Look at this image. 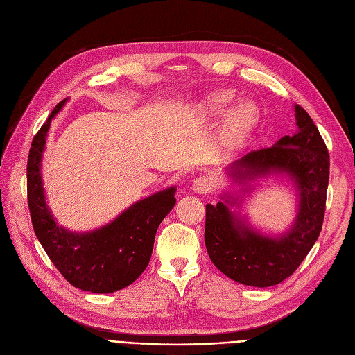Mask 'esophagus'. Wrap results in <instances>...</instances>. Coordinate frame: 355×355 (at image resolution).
Instances as JSON below:
<instances>
[{
    "instance_id": "34e87169",
    "label": "esophagus",
    "mask_w": 355,
    "mask_h": 355,
    "mask_svg": "<svg viewBox=\"0 0 355 355\" xmlns=\"http://www.w3.org/2000/svg\"><path fill=\"white\" fill-rule=\"evenodd\" d=\"M193 191L197 193V194H205V193H209L211 189H213V182L209 177H197L194 181H193Z\"/></svg>"
}]
</instances>
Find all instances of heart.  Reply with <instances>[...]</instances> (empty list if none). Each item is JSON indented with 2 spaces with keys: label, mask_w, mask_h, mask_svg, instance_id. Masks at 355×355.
Masks as SVG:
<instances>
[{
  "label": "heart",
  "mask_w": 355,
  "mask_h": 355,
  "mask_svg": "<svg viewBox=\"0 0 355 355\" xmlns=\"http://www.w3.org/2000/svg\"><path fill=\"white\" fill-rule=\"evenodd\" d=\"M234 101V96L226 91H218L209 96L205 103V112L209 116H222L227 112ZM258 119L255 107L250 103L239 105L238 109L229 116L227 120V136L234 141H241L254 128Z\"/></svg>",
  "instance_id": "b5f03b06"
}]
</instances>
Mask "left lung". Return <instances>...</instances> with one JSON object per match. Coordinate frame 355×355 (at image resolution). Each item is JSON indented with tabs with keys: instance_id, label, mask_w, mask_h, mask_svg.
<instances>
[{
	"instance_id": "obj_1",
	"label": "left lung",
	"mask_w": 355,
	"mask_h": 355,
	"mask_svg": "<svg viewBox=\"0 0 355 355\" xmlns=\"http://www.w3.org/2000/svg\"><path fill=\"white\" fill-rule=\"evenodd\" d=\"M299 132L271 148L252 150L232 166L239 178L264 173H288L299 189L295 226L282 238L254 232L219 202L206 206L205 242L211 263L229 279L255 287L282 283L297 270L315 245L327 207L329 153L307 112L296 104ZM235 202V200H232Z\"/></svg>"
}]
</instances>
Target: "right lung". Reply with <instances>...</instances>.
<instances>
[{
    "label": "right lung",
    "mask_w": 355,
    "mask_h": 355,
    "mask_svg": "<svg viewBox=\"0 0 355 355\" xmlns=\"http://www.w3.org/2000/svg\"><path fill=\"white\" fill-rule=\"evenodd\" d=\"M64 103L56 104L28 150L30 218L43 250L69 284L91 293H113L132 284L148 267L157 229L175 205V187L141 200L94 232L72 234L59 227L44 202L40 159L51 121Z\"/></svg>",
    "instance_id": "add662e5"
}]
</instances>
